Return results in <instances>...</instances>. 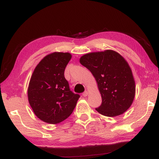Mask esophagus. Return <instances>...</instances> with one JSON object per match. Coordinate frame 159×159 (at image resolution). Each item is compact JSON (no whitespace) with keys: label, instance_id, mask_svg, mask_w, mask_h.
<instances>
[{"label":"esophagus","instance_id":"obj_1","mask_svg":"<svg viewBox=\"0 0 159 159\" xmlns=\"http://www.w3.org/2000/svg\"><path fill=\"white\" fill-rule=\"evenodd\" d=\"M83 95L84 97H87L88 95V92L87 91H84V93H83Z\"/></svg>","mask_w":159,"mask_h":159}]
</instances>
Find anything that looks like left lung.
I'll return each instance as SVG.
<instances>
[{
  "label": "left lung",
  "instance_id": "8db88e82",
  "mask_svg": "<svg viewBox=\"0 0 159 159\" xmlns=\"http://www.w3.org/2000/svg\"><path fill=\"white\" fill-rule=\"evenodd\" d=\"M80 63L92 73L102 95L101 106L95 110L114 117L129 108L135 94V84L129 65L113 50L87 53Z\"/></svg>",
  "mask_w": 159,
  "mask_h": 159
}]
</instances>
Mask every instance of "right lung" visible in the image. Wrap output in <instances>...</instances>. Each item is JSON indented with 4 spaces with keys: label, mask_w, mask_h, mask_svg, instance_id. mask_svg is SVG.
<instances>
[{
    "label": "right lung",
    "mask_w": 159,
    "mask_h": 159,
    "mask_svg": "<svg viewBox=\"0 0 159 159\" xmlns=\"http://www.w3.org/2000/svg\"><path fill=\"white\" fill-rule=\"evenodd\" d=\"M69 53L46 55L36 66L28 89L29 104L39 119L57 124L70 115L80 98L70 89L64 70L70 60Z\"/></svg>",
    "instance_id": "1"
}]
</instances>
